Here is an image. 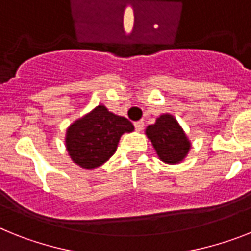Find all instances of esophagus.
<instances>
[{"label":"esophagus","instance_id":"34e87169","mask_svg":"<svg viewBox=\"0 0 251 251\" xmlns=\"http://www.w3.org/2000/svg\"><path fill=\"white\" fill-rule=\"evenodd\" d=\"M144 126H145V123L142 121L134 122V128H136V130H137V132H141V130L144 129Z\"/></svg>","mask_w":251,"mask_h":251}]
</instances>
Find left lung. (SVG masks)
Here are the masks:
<instances>
[{
    "label": "left lung",
    "instance_id": "obj_1",
    "mask_svg": "<svg viewBox=\"0 0 251 251\" xmlns=\"http://www.w3.org/2000/svg\"><path fill=\"white\" fill-rule=\"evenodd\" d=\"M146 136L151 141L161 161L167 164L181 163L191 149L185 130L171 114H163L154 124L146 128Z\"/></svg>",
    "mask_w": 251,
    "mask_h": 251
}]
</instances>
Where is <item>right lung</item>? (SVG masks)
<instances>
[{
  "instance_id": "obj_1",
  "label": "right lung",
  "mask_w": 251,
  "mask_h": 251,
  "mask_svg": "<svg viewBox=\"0 0 251 251\" xmlns=\"http://www.w3.org/2000/svg\"><path fill=\"white\" fill-rule=\"evenodd\" d=\"M133 129L127 118L115 115L103 105H99L66 129V150L76 165L93 169L113 156L122 134Z\"/></svg>"
}]
</instances>
